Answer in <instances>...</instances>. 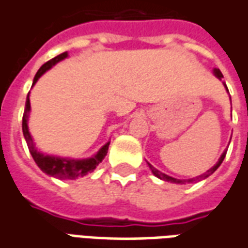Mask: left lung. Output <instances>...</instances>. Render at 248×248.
<instances>
[{"label":"left lung","instance_id":"8db88e82","mask_svg":"<svg viewBox=\"0 0 248 248\" xmlns=\"http://www.w3.org/2000/svg\"><path fill=\"white\" fill-rule=\"evenodd\" d=\"M214 74H215V76H216V78H219V79H221V78H223V74H221L220 70H217V68H215ZM227 91H228V88H227ZM226 153H227V152H224V153L221 154L220 158H219V161H217V162H216V164H215V165L212 166L211 169H208L207 172L202 173V176H197L196 178H189V180H178V178L170 177V176H168V174H165V173L160 172L158 169H155V168H154L152 164H149V162H148V165H149V168H150V170H152V173H153L154 176H155V177L161 178V180H164V181H169V183H174V184H185L186 181H188V183H195V181H200V180H202V178H205V177H208V176H211V174H212V173H214L215 170H216V169H217V168L221 165V162H223L224 157H226Z\"/></svg>","mask_w":248,"mask_h":248}]
</instances>
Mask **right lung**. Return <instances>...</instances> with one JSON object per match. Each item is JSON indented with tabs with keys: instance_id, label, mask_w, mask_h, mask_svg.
<instances>
[{
	"instance_id": "1",
	"label": "right lung",
	"mask_w": 248,
	"mask_h": 248,
	"mask_svg": "<svg viewBox=\"0 0 248 248\" xmlns=\"http://www.w3.org/2000/svg\"><path fill=\"white\" fill-rule=\"evenodd\" d=\"M68 56L67 52L60 53L56 58L51 59L49 62H46V64H43L40 67V70L37 71V74L34 76L33 84L39 80V78L43 74H46V71L52 68L53 65L59 62H62L63 59ZM29 111H31V102H29V94L27 96V102H25V110H24V115H22V134L25 137V141L28 143L29 152L33 157L34 162L37 164L40 169L46 174H49L52 177L59 178V180H75V178L83 177L88 173H91L94 170L96 166L99 165L100 162L103 161V158L106 157L107 150H108V145L110 142H107L106 145H103L99 149V152L90 157V158H84V160H74V158H62V157H56V155H48L39 152L36 146H34L33 138L29 133L28 129V118H29Z\"/></svg>"
}]
</instances>
